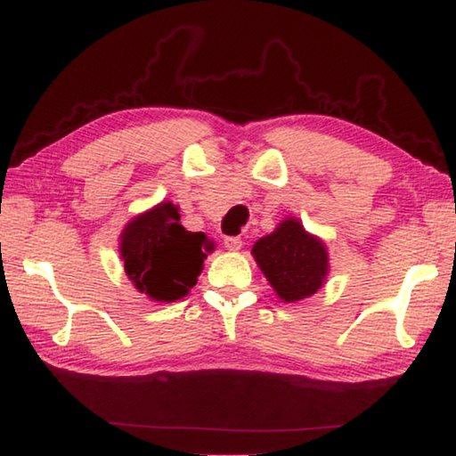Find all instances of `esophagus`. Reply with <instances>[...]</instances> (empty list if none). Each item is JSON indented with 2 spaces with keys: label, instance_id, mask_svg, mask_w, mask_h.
<instances>
[{
  "label": "esophagus",
  "instance_id": "obj_1",
  "mask_svg": "<svg viewBox=\"0 0 456 456\" xmlns=\"http://www.w3.org/2000/svg\"><path fill=\"white\" fill-rule=\"evenodd\" d=\"M224 248L230 252L240 250V248H242V238H240V236H226L224 238Z\"/></svg>",
  "mask_w": 456,
  "mask_h": 456
}]
</instances>
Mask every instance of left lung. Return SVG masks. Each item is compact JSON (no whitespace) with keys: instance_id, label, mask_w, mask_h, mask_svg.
I'll list each match as a JSON object with an SVG mask.
<instances>
[{"instance_id":"1","label":"left lung","mask_w":456,"mask_h":456,"mask_svg":"<svg viewBox=\"0 0 456 456\" xmlns=\"http://www.w3.org/2000/svg\"><path fill=\"white\" fill-rule=\"evenodd\" d=\"M257 265L283 302H297L322 288L328 273V252L322 240L309 236L289 218L257 240L252 248Z\"/></svg>"}]
</instances>
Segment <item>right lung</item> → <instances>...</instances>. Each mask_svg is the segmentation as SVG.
I'll list each match as a JSON object with an SVG mask.
<instances>
[{
	"label": "right lung",
	"mask_w": 456,
	"mask_h": 456,
	"mask_svg": "<svg viewBox=\"0 0 456 456\" xmlns=\"http://www.w3.org/2000/svg\"><path fill=\"white\" fill-rule=\"evenodd\" d=\"M212 248L204 232L183 228L178 208L170 202L136 216L121 236L128 280L157 302L184 297L199 280L206 252Z\"/></svg>",
	"instance_id": "add662e5"
}]
</instances>
